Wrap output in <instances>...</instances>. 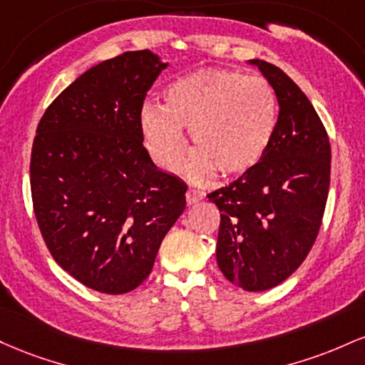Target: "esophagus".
Listing matches in <instances>:
<instances>
[{"instance_id":"esophagus-1","label":"esophagus","mask_w":365,"mask_h":365,"mask_svg":"<svg viewBox=\"0 0 365 365\" xmlns=\"http://www.w3.org/2000/svg\"><path fill=\"white\" fill-rule=\"evenodd\" d=\"M203 193L200 190H196V187H187L186 191V202L187 205H193L196 202H200V200H203Z\"/></svg>"}]
</instances>
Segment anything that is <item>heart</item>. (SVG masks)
Returning <instances> with one entry per match:
<instances>
[{
  "label": "heart",
  "mask_w": 365,
  "mask_h": 365,
  "mask_svg": "<svg viewBox=\"0 0 365 365\" xmlns=\"http://www.w3.org/2000/svg\"><path fill=\"white\" fill-rule=\"evenodd\" d=\"M163 106L145 103L139 124L151 158L163 170L181 167L190 130L195 175H237L264 158L276 133L279 105L267 79L231 68H203L172 81Z\"/></svg>",
  "instance_id": "obj_1"
}]
</instances>
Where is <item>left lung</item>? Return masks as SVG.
<instances>
[{
    "instance_id": "left-lung-1",
    "label": "left lung",
    "mask_w": 365,
    "mask_h": 365,
    "mask_svg": "<svg viewBox=\"0 0 365 365\" xmlns=\"http://www.w3.org/2000/svg\"><path fill=\"white\" fill-rule=\"evenodd\" d=\"M279 103L264 158L207 195L220 210L217 264L245 292L288 279L312 250L329 193L331 145L309 98L276 65L252 60Z\"/></svg>"
}]
</instances>
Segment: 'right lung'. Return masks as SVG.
<instances>
[{"instance_id":"obj_1","label":"right lung","mask_w":365,"mask_h":365,"mask_svg":"<svg viewBox=\"0 0 365 365\" xmlns=\"http://www.w3.org/2000/svg\"><path fill=\"white\" fill-rule=\"evenodd\" d=\"M167 63L125 51L77 77L41 117L31 153L36 220L63 271L100 293L136 289L186 207L187 186L158 170L139 113Z\"/></svg>"}]
</instances>
